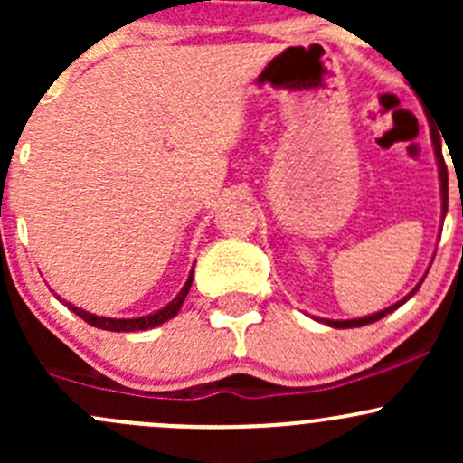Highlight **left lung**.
<instances>
[{
    "label": "left lung",
    "mask_w": 463,
    "mask_h": 463,
    "mask_svg": "<svg viewBox=\"0 0 463 463\" xmlns=\"http://www.w3.org/2000/svg\"><path fill=\"white\" fill-rule=\"evenodd\" d=\"M432 143H434V154H437V163H439V179H441V217H446V210H448V170H446V163H443L441 143H439L434 137H432ZM421 282H423V279H421ZM421 282H419L417 287L412 288V293H410V296H414V291H419ZM410 296H405L403 300L396 302V305H392V307H387V309L378 311V314L365 316V318H356V320H326V318H322V322H325V325H329V326H335V329H352V326L370 325V322H376V320L385 318L387 314H392V311H394V309H399V307L403 305L405 300H410Z\"/></svg>",
    "instance_id": "1"
}]
</instances>
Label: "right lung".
<instances>
[{
    "instance_id": "obj_1",
    "label": "right lung",
    "mask_w": 463,
    "mask_h": 463,
    "mask_svg": "<svg viewBox=\"0 0 463 463\" xmlns=\"http://www.w3.org/2000/svg\"><path fill=\"white\" fill-rule=\"evenodd\" d=\"M190 287H193V270H190L188 282L184 284V288L179 291V296H176L175 300L170 302V305H165L163 309L154 311V314H149V316H141V318H105V316L89 314V311L80 309V307H73V305H69V302H64V300L62 302L69 307V309L73 311V314L80 316L82 320L89 322L91 326H98V329H105V331H145V329H152V326L163 325V322H167L170 318H175V316L179 314L181 305H184L185 296H188Z\"/></svg>"
}]
</instances>
